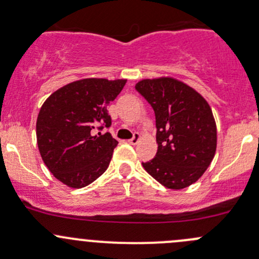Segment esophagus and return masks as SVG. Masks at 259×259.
<instances>
[{"instance_id":"34e87169","label":"esophagus","mask_w":259,"mask_h":259,"mask_svg":"<svg viewBox=\"0 0 259 259\" xmlns=\"http://www.w3.org/2000/svg\"><path fill=\"white\" fill-rule=\"evenodd\" d=\"M139 140H140V134H138V133H135L134 137H133L132 139L127 140V143H129V144H132V145H137L138 143H139Z\"/></svg>"}]
</instances>
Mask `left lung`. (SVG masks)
Here are the masks:
<instances>
[{
  "instance_id": "1",
  "label": "left lung",
  "mask_w": 259,
  "mask_h": 259,
  "mask_svg": "<svg viewBox=\"0 0 259 259\" xmlns=\"http://www.w3.org/2000/svg\"><path fill=\"white\" fill-rule=\"evenodd\" d=\"M135 90L155 114L158 151L143 166L169 189L189 187L204 174L215 154L210 106L194 89L171 77L142 80Z\"/></svg>"
}]
</instances>
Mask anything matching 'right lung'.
<instances>
[{
	"label": "right lung",
	"instance_id": "right-lung-1",
	"mask_svg": "<svg viewBox=\"0 0 259 259\" xmlns=\"http://www.w3.org/2000/svg\"><path fill=\"white\" fill-rule=\"evenodd\" d=\"M126 80L83 79L62 86L41 106L36 137L41 158L56 179L71 188L96 180L110 164L117 142L108 105Z\"/></svg>",
	"mask_w": 259,
	"mask_h": 259
}]
</instances>
